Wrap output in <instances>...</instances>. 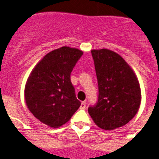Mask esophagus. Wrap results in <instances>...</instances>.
Returning <instances> with one entry per match:
<instances>
[{
  "instance_id": "34e87169",
  "label": "esophagus",
  "mask_w": 159,
  "mask_h": 159,
  "mask_svg": "<svg viewBox=\"0 0 159 159\" xmlns=\"http://www.w3.org/2000/svg\"><path fill=\"white\" fill-rule=\"evenodd\" d=\"M86 106V101H82V104H81V106H80V109H84Z\"/></svg>"
}]
</instances>
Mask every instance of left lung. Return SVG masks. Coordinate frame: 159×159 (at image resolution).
<instances>
[{
	"mask_svg": "<svg viewBox=\"0 0 159 159\" xmlns=\"http://www.w3.org/2000/svg\"><path fill=\"white\" fill-rule=\"evenodd\" d=\"M99 86L96 105L88 113L100 128L112 131L128 123L137 113L141 91L133 69L109 49L91 50Z\"/></svg>",
	"mask_w": 159,
	"mask_h": 159,
	"instance_id": "8db88e82",
	"label": "left lung"
}]
</instances>
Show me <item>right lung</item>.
<instances>
[{
    "label": "right lung",
    "instance_id": "add662e5",
    "mask_svg": "<svg viewBox=\"0 0 159 159\" xmlns=\"http://www.w3.org/2000/svg\"><path fill=\"white\" fill-rule=\"evenodd\" d=\"M82 50L62 46L46 54L34 67L24 88L26 105L37 119L52 128L68 122L81 105L70 74Z\"/></svg>",
    "mask_w": 159,
    "mask_h": 159
}]
</instances>
